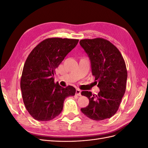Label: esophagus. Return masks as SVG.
<instances>
[{"instance_id":"34e87169","label":"esophagus","mask_w":148,"mask_h":148,"mask_svg":"<svg viewBox=\"0 0 148 148\" xmlns=\"http://www.w3.org/2000/svg\"><path fill=\"white\" fill-rule=\"evenodd\" d=\"M81 90L79 89H77L76 90V95H78V96H81Z\"/></svg>"}]
</instances>
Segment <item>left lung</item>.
<instances>
[{
    "label": "left lung",
    "mask_w": 148,
    "mask_h": 148,
    "mask_svg": "<svg viewBox=\"0 0 148 148\" xmlns=\"http://www.w3.org/2000/svg\"><path fill=\"white\" fill-rule=\"evenodd\" d=\"M79 44L88 55L92 73L100 89L97 95L81 92L89 103L81 111L94 121L110 118L118 110L126 89L127 72L124 58L113 43L102 38L81 40Z\"/></svg>",
    "instance_id": "8db88e82"
}]
</instances>
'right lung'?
<instances>
[{
  "label": "right lung",
  "instance_id": "right-lung-1",
  "mask_svg": "<svg viewBox=\"0 0 148 148\" xmlns=\"http://www.w3.org/2000/svg\"><path fill=\"white\" fill-rule=\"evenodd\" d=\"M79 40L47 38L35 47L25 60L20 86L25 108L34 119L52 120L63 110L64 101L75 95L72 86L62 88L54 83L55 70L77 45Z\"/></svg>",
  "mask_w": 148,
  "mask_h": 148
}]
</instances>
